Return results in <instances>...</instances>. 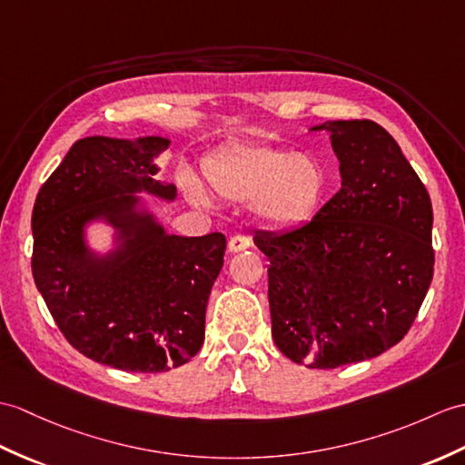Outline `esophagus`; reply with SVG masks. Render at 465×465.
Here are the masks:
<instances>
[{"mask_svg":"<svg viewBox=\"0 0 465 465\" xmlns=\"http://www.w3.org/2000/svg\"><path fill=\"white\" fill-rule=\"evenodd\" d=\"M250 245H252V240H250V237H247V235H243V233L232 235V237H230V243H228L232 253L243 252V250H247V247H250Z\"/></svg>","mask_w":465,"mask_h":465,"instance_id":"34e87169","label":"esophagus"}]
</instances>
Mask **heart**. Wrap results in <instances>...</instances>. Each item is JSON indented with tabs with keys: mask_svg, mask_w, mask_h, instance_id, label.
Returning a JSON list of instances; mask_svg holds the SVG:
<instances>
[{
	"mask_svg": "<svg viewBox=\"0 0 465 465\" xmlns=\"http://www.w3.org/2000/svg\"><path fill=\"white\" fill-rule=\"evenodd\" d=\"M212 190L230 202L252 200L255 218L269 228H293L311 220L327 190V172L321 162L277 146H243L206 168ZM186 192L196 203L208 198L193 180Z\"/></svg>",
	"mask_w": 465,
	"mask_h": 465,
	"instance_id": "1",
	"label": "heart"
}]
</instances>
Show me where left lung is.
Segmentation results:
<instances>
[{"mask_svg":"<svg viewBox=\"0 0 465 465\" xmlns=\"http://www.w3.org/2000/svg\"><path fill=\"white\" fill-rule=\"evenodd\" d=\"M341 190L312 220L257 232L269 259L272 334L287 359L337 369L382 354L412 327L434 275L431 202L372 121H329Z\"/></svg>","mask_w":465,"mask_h":465,"instance_id":"left-lung-1","label":"left lung"}]
</instances>
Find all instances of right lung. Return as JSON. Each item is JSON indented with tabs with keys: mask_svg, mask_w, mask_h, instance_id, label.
I'll return each mask as SVG.
<instances>
[{
	"mask_svg": "<svg viewBox=\"0 0 465 465\" xmlns=\"http://www.w3.org/2000/svg\"><path fill=\"white\" fill-rule=\"evenodd\" d=\"M160 136L77 140L43 183L34 215L31 272L63 337L86 359L126 372H166L203 342L206 305L225 253V235H166L140 215L134 192L172 200L153 158ZM104 217L127 237L125 250L99 260L82 225Z\"/></svg>",
	"mask_w": 465,
	"mask_h": 465,
	"instance_id": "obj_1",
	"label": "right lung"
}]
</instances>
